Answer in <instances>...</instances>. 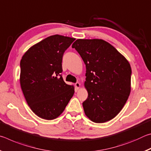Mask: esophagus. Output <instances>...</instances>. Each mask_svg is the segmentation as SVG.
<instances>
[{
    "mask_svg": "<svg viewBox=\"0 0 151 151\" xmlns=\"http://www.w3.org/2000/svg\"><path fill=\"white\" fill-rule=\"evenodd\" d=\"M75 85V87L77 88V89H78L79 88H80V86H81V84L79 83H76Z\"/></svg>",
    "mask_w": 151,
    "mask_h": 151,
    "instance_id": "34e87169",
    "label": "esophagus"
}]
</instances>
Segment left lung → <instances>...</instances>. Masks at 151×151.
Listing matches in <instances>:
<instances>
[{
	"instance_id": "left-lung-1",
	"label": "left lung",
	"mask_w": 151,
	"mask_h": 151,
	"mask_svg": "<svg viewBox=\"0 0 151 151\" xmlns=\"http://www.w3.org/2000/svg\"><path fill=\"white\" fill-rule=\"evenodd\" d=\"M86 65L83 103L86 116L103 123L114 118L126 103L131 89V67L123 55L102 39H77L72 45Z\"/></svg>"
}]
</instances>
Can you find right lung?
<instances>
[{
    "label": "right lung",
    "instance_id": "right-lung-1",
    "mask_svg": "<svg viewBox=\"0 0 151 151\" xmlns=\"http://www.w3.org/2000/svg\"><path fill=\"white\" fill-rule=\"evenodd\" d=\"M75 40L55 35L32 46L20 60V83L28 105L40 118L53 120L63 113L75 93L61 76L65 51Z\"/></svg>",
    "mask_w": 151,
    "mask_h": 151
}]
</instances>
